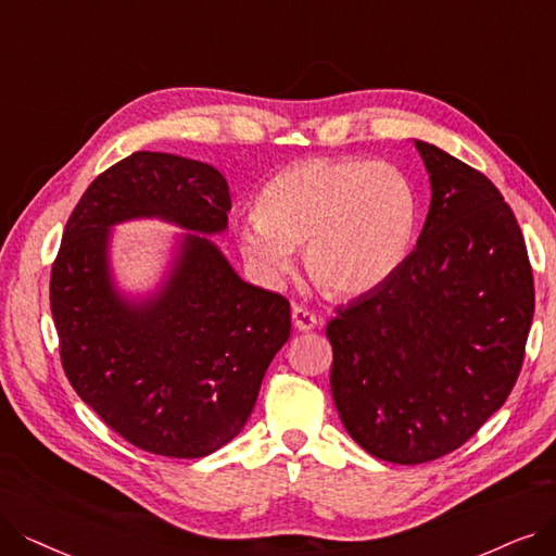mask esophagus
Wrapping results in <instances>:
<instances>
[{"label": "esophagus", "mask_w": 556, "mask_h": 556, "mask_svg": "<svg viewBox=\"0 0 556 556\" xmlns=\"http://www.w3.org/2000/svg\"><path fill=\"white\" fill-rule=\"evenodd\" d=\"M292 321L299 330H313L317 326V315L309 313L307 307H301V305H294L292 307Z\"/></svg>", "instance_id": "obj_1"}]
</instances>
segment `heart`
Returning <instances> with one entry per match:
<instances>
[{"instance_id":"b5f03b06","label":"heart","mask_w":556,"mask_h":556,"mask_svg":"<svg viewBox=\"0 0 556 556\" xmlns=\"http://www.w3.org/2000/svg\"><path fill=\"white\" fill-rule=\"evenodd\" d=\"M417 220L415 189L390 162L307 157L264 185L257 216L239 226L243 257L266 282L305 269L336 296L367 294L404 262Z\"/></svg>"}]
</instances>
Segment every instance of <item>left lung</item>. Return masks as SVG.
Listing matches in <instances>:
<instances>
[{
  "label": "left lung",
  "instance_id": "1",
  "mask_svg": "<svg viewBox=\"0 0 556 556\" xmlns=\"http://www.w3.org/2000/svg\"><path fill=\"white\" fill-rule=\"evenodd\" d=\"M415 148L433 191L417 249L326 326L344 429L399 465L458 450L502 408L534 317L525 237L500 189L445 150Z\"/></svg>",
  "mask_w": 556,
  "mask_h": 556
}]
</instances>
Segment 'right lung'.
<instances>
[{
	"label": "right lung",
	"instance_id": "add662e5",
	"mask_svg": "<svg viewBox=\"0 0 556 556\" xmlns=\"http://www.w3.org/2000/svg\"><path fill=\"white\" fill-rule=\"evenodd\" d=\"M230 210L214 166L141 150L100 173L65 224L50 278L63 371L143 452L201 458L243 429L290 338V301L243 282L207 237L187 235L164 292L129 305L111 287L109 228L162 216L212 235L226 230Z\"/></svg>",
	"mask_w": 556,
	"mask_h": 556
}]
</instances>
